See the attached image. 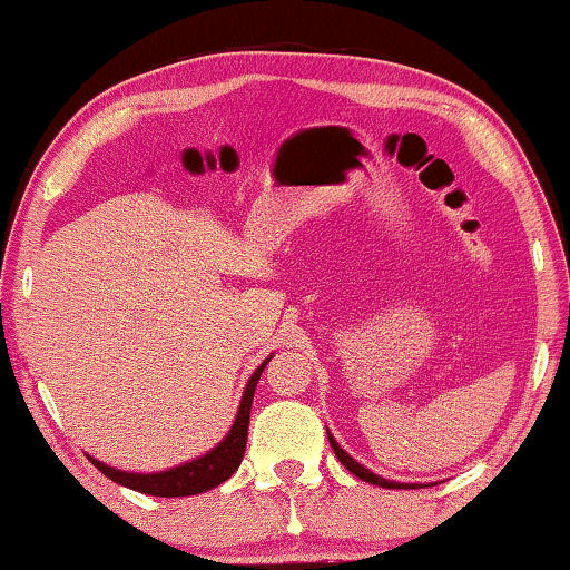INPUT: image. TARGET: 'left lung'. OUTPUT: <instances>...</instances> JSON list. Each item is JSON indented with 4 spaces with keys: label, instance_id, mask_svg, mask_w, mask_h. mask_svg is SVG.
Returning <instances> with one entry per match:
<instances>
[{
    "label": "left lung",
    "instance_id": "left-lung-1",
    "mask_svg": "<svg viewBox=\"0 0 570 570\" xmlns=\"http://www.w3.org/2000/svg\"><path fill=\"white\" fill-rule=\"evenodd\" d=\"M326 435H330V445H332V450H334V455L340 458V462L342 465L352 472V475H356L360 480H364V482H372V485H377V488H392V490H404V488H420V485H414V482H394V480H384L382 475H377V472H372L370 468H364L362 462H356L350 452L346 450H342L340 448V442L334 440V435L330 430H326Z\"/></svg>",
    "mask_w": 570,
    "mask_h": 570
}]
</instances>
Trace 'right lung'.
Instances as JSON below:
<instances>
[{
    "instance_id": "obj_1",
    "label": "right lung",
    "mask_w": 570,
    "mask_h": 570,
    "mask_svg": "<svg viewBox=\"0 0 570 570\" xmlns=\"http://www.w3.org/2000/svg\"><path fill=\"white\" fill-rule=\"evenodd\" d=\"M274 356V354H272ZM272 356L258 364V370L250 374L244 394H240V404L236 412V420L230 424L228 435L218 442L216 448H210L204 455L193 458L188 462H180V465L160 472H128L105 465V462L95 460L90 462L98 468L105 478L118 482L122 488L138 490V493L156 495V498H186V495H198L206 493L210 488H218L220 482L228 480L238 470L240 460H244L246 452V440H248V420H250V404H254V392L256 384L262 380V372L266 364L272 362Z\"/></svg>"
}]
</instances>
